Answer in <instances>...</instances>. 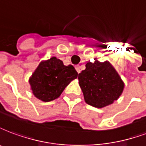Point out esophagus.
Returning a JSON list of instances; mask_svg holds the SVG:
<instances>
[{
	"mask_svg": "<svg viewBox=\"0 0 146 146\" xmlns=\"http://www.w3.org/2000/svg\"><path fill=\"white\" fill-rule=\"evenodd\" d=\"M75 69L78 73H80L81 72V68H80V66L79 65H75Z\"/></svg>",
	"mask_w": 146,
	"mask_h": 146,
	"instance_id": "1",
	"label": "esophagus"
}]
</instances>
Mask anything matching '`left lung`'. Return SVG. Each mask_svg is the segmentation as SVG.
<instances>
[{"mask_svg":"<svg viewBox=\"0 0 146 146\" xmlns=\"http://www.w3.org/2000/svg\"><path fill=\"white\" fill-rule=\"evenodd\" d=\"M78 83L86 103L95 108H104L116 101L124 89V82L108 60L89 62L78 74Z\"/></svg>","mask_w":146,"mask_h":146,"instance_id":"8db88e82","label":"left lung"}]
</instances>
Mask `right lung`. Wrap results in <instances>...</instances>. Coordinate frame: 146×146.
<instances>
[{
    "label": "right lung",
    "mask_w": 146,
    "mask_h": 146,
    "mask_svg": "<svg viewBox=\"0 0 146 146\" xmlns=\"http://www.w3.org/2000/svg\"><path fill=\"white\" fill-rule=\"evenodd\" d=\"M78 77L71 64L65 66L62 60L52 56L40 62L29 78L33 94L45 102L58 98L66 86Z\"/></svg>",
    "instance_id": "1"
}]
</instances>
